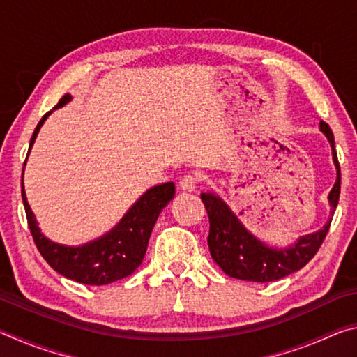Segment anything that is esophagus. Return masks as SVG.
I'll return each mask as SVG.
<instances>
[{
    "instance_id": "34e87169",
    "label": "esophagus",
    "mask_w": 357,
    "mask_h": 357,
    "mask_svg": "<svg viewBox=\"0 0 357 357\" xmlns=\"http://www.w3.org/2000/svg\"><path fill=\"white\" fill-rule=\"evenodd\" d=\"M200 178L197 176V174H185V176L179 181V187L183 189L184 192H193L197 189V184Z\"/></svg>"
}]
</instances>
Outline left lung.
Returning <instances> with one entry per match:
<instances>
[{
    "mask_svg": "<svg viewBox=\"0 0 357 357\" xmlns=\"http://www.w3.org/2000/svg\"><path fill=\"white\" fill-rule=\"evenodd\" d=\"M332 148V159L337 168L335 184L329 192L331 217L334 215L340 197V165H338L334 134L326 123L319 124ZM202 200L209 217L208 245L211 257L220 269L233 279L247 282H274L296 273L315 257L329 231L331 219L315 233L301 236L287 249H275L247 229L228 204L213 192L202 193Z\"/></svg>",
    "mask_w": 357,
    "mask_h": 357,
    "instance_id": "1",
    "label": "left lung"
}]
</instances>
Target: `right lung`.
<instances>
[{
	"label": "right lung",
	"instance_id": "right-lung-1",
	"mask_svg": "<svg viewBox=\"0 0 357 357\" xmlns=\"http://www.w3.org/2000/svg\"><path fill=\"white\" fill-rule=\"evenodd\" d=\"M70 99V94H64L55 108L66 105ZM50 113L52 112L45 113L39 121L38 128L34 129L28 153L31 151L36 137ZM173 183L154 185L153 189L146 190L138 198L118 225L104 236L93 243L69 247L53 243L40 233V228L38 227V222H36V217L26 200L22 174V200L36 247L56 273L74 282L84 283V285H108V283L124 279L134 273L142 264L144 253H146L151 231L155 225L157 217L170 200H173Z\"/></svg>",
	"mask_w": 357,
	"mask_h": 357
}]
</instances>
